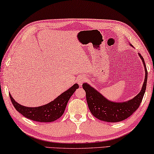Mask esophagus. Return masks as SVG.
<instances>
[{
  "mask_svg": "<svg viewBox=\"0 0 154 154\" xmlns=\"http://www.w3.org/2000/svg\"><path fill=\"white\" fill-rule=\"evenodd\" d=\"M86 80V79L85 76H83V75H82V76H80L77 79V82L78 84H79L80 86H82L83 83L85 82V81Z\"/></svg>",
  "mask_w": 154,
  "mask_h": 154,
  "instance_id": "obj_1",
  "label": "esophagus"
}]
</instances>
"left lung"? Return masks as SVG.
Instances as JSON below:
<instances>
[{
  "label": "left lung",
  "mask_w": 154,
  "mask_h": 154,
  "mask_svg": "<svg viewBox=\"0 0 154 154\" xmlns=\"http://www.w3.org/2000/svg\"><path fill=\"white\" fill-rule=\"evenodd\" d=\"M130 45L132 47L131 43ZM145 68V79L141 91L133 99L123 102L109 100L89 84L85 82L82 87L86 92L87 104L90 111L97 119L107 122H118L128 118L138 109L146 89L147 70L144 59L139 53Z\"/></svg>",
  "instance_id": "obj_1"
}]
</instances>
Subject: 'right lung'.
<instances>
[{
	"mask_svg": "<svg viewBox=\"0 0 154 154\" xmlns=\"http://www.w3.org/2000/svg\"><path fill=\"white\" fill-rule=\"evenodd\" d=\"M79 88V85L75 83L53 101L44 106L34 107H26L19 104L15 101L10 93L9 96L16 110L24 117L36 122H51L57 120L63 114L69 98Z\"/></svg>",
	"mask_w": 154,
	"mask_h": 154,
	"instance_id": "add662e5",
	"label": "right lung"
}]
</instances>
